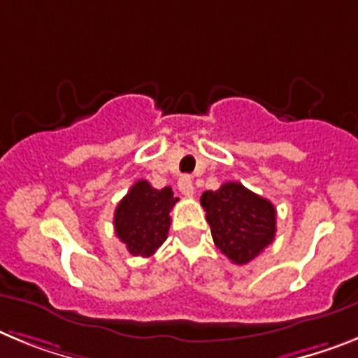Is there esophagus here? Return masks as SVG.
I'll return each instance as SVG.
<instances>
[{"instance_id":"obj_1","label":"esophagus","mask_w":358,"mask_h":358,"mask_svg":"<svg viewBox=\"0 0 358 358\" xmlns=\"http://www.w3.org/2000/svg\"><path fill=\"white\" fill-rule=\"evenodd\" d=\"M178 191L182 192L183 196H192L194 194V185H192L191 176H182L178 180Z\"/></svg>"}]
</instances>
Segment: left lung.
<instances>
[{
  "mask_svg": "<svg viewBox=\"0 0 358 358\" xmlns=\"http://www.w3.org/2000/svg\"><path fill=\"white\" fill-rule=\"evenodd\" d=\"M214 245L236 265H247L275 238V207L238 182L200 198Z\"/></svg>",
  "mask_w": 358,
  "mask_h": 358,
  "instance_id": "left-lung-1",
  "label": "left lung"
}]
</instances>
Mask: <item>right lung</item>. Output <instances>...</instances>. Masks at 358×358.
Listing matches in <instances>:
<instances>
[{"label":"right lung","instance_id":"1","mask_svg":"<svg viewBox=\"0 0 358 358\" xmlns=\"http://www.w3.org/2000/svg\"><path fill=\"white\" fill-rule=\"evenodd\" d=\"M178 198L173 189H155L148 180H138L115 209L113 225L119 239L133 256L149 257L167 239L171 209Z\"/></svg>","mask_w":358,"mask_h":358}]
</instances>
